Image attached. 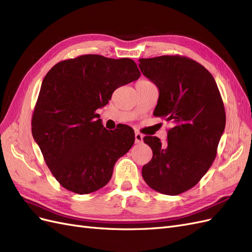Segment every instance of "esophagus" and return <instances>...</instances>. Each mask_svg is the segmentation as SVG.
Returning <instances> with one entry per match:
<instances>
[{
    "label": "esophagus",
    "instance_id": "obj_1",
    "mask_svg": "<svg viewBox=\"0 0 252 252\" xmlns=\"http://www.w3.org/2000/svg\"><path fill=\"white\" fill-rule=\"evenodd\" d=\"M143 141V136L140 133H135V142L141 143Z\"/></svg>",
    "mask_w": 252,
    "mask_h": 252
}]
</instances>
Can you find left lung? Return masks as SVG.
<instances>
[{
    "instance_id": "8db88e82",
    "label": "left lung",
    "mask_w": 252,
    "mask_h": 252,
    "mask_svg": "<svg viewBox=\"0 0 252 252\" xmlns=\"http://www.w3.org/2000/svg\"><path fill=\"white\" fill-rule=\"evenodd\" d=\"M139 68L159 91L154 116L171 121L166 145L146 136L153 157L142 177L153 190L177 195L195 186L217 156L226 113L213 76L202 64L182 56L139 59Z\"/></svg>"
}]
</instances>
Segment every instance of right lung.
Segmentation results:
<instances>
[{
	"mask_svg": "<svg viewBox=\"0 0 252 252\" xmlns=\"http://www.w3.org/2000/svg\"><path fill=\"white\" fill-rule=\"evenodd\" d=\"M140 77L128 58L83 55L57 63L43 79L32 132L52 174L78 194L101 189L135 141L133 128L109 131L96 111L113 92Z\"/></svg>",
	"mask_w": 252,
	"mask_h": 252,
	"instance_id": "add662e5",
	"label": "right lung"
}]
</instances>
